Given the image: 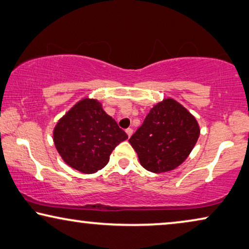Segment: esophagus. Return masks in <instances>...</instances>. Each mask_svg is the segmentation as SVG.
I'll list each match as a JSON object with an SVG mask.
<instances>
[{
  "instance_id": "34e87169",
  "label": "esophagus",
  "mask_w": 249,
  "mask_h": 249,
  "mask_svg": "<svg viewBox=\"0 0 249 249\" xmlns=\"http://www.w3.org/2000/svg\"><path fill=\"white\" fill-rule=\"evenodd\" d=\"M125 132H127L128 137H131V135L133 133V130H132L131 128H128V129H125Z\"/></svg>"
}]
</instances>
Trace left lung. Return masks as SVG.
I'll use <instances>...</instances> for the list:
<instances>
[{"instance_id":"obj_1","label":"left lung","mask_w":249,"mask_h":249,"mask_svg":"<svg viewBox=\"0 0 249 249\" xmlns=\"http://www.w3.org/2000/svg\"><path fill=\"white\" fill-rule=\"evenodd\" d=\"M199 124L192 114L173 99L149 111L129 142L147 171L164 173L179 166L196 146Z\"/></svg>"}]
</instances>
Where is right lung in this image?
Here are the masks:
<instances>
[{
	"label": "right lung",
	"mask_w": 249,
	"mask_h": 249,
	"mask_svg": "<svg viewBox=\"0 0 249 249\" xmlns=\"http://www.w3.org/2000/svg\"><path fill=\"white\" fill-rule=\"evenodd\" d=\"M127 138L99 101L92 99L75 104L53 130V142L65 163L85 174L106 166L112 150Z\"/></svg>",
	"instance_id": "right-lung-1"
}]
</instances>
